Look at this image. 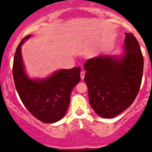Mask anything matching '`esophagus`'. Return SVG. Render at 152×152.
<instances>
[{
	"label": "esophagus",
	"mask_w": 152,
	"mask_h": 152,
	"mask_svg": "<svg viewBox=\"0 0 152 152\" xmlns=\"http://www.w3.org/2000/svg\"><path fill=\"white\" fill-rule=\"evenodd\" d=\"M84 76H85V71H82L81 72V78L82 80L84 78Z\"/></svg>",
	"instance_id": "obj_1"
}]
</instances>
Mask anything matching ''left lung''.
Segmentation results:
<instances>
[{
    "mask_svg": "<svg viewBox=\"0 0 152 152\" xmlns=\"http://www.w3.org/2000/svg\"><path fill=\"white\" fill-rule=\"evenodd\" d=\"M125 34V53L121 58L100 56L84 64V81L88 86L90 104L103 118H113L129 107L142 83V50L133 34Z\"/></svg>",
    "mask_w": 152,
    "mask_h": 152,
    "instance_id": "obj_1",
    "label": "left lung"
}]
</instances>
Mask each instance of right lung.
I'll return each instance as SVG.
<instances>
[{
    "mask_svg": "<svg viewBox=\"0 0 152 152\" xmlns=\"http://www.w3.org/2000/svg\"><path fill=\"white\" fill-rule=\"evenodd\" d=\"M17 47L13 59V76L20 100L34 117L44 123H54L65 116L71 91L80 81L79 67L61 69L43 80L30 79L26 74L21 56V46Z\"/></svg>",
    "mask_w": 152,
    "mask_h": 152,
    "instance_id": "right-lung-1",
    "label": "right lung"
}]
</instances>
